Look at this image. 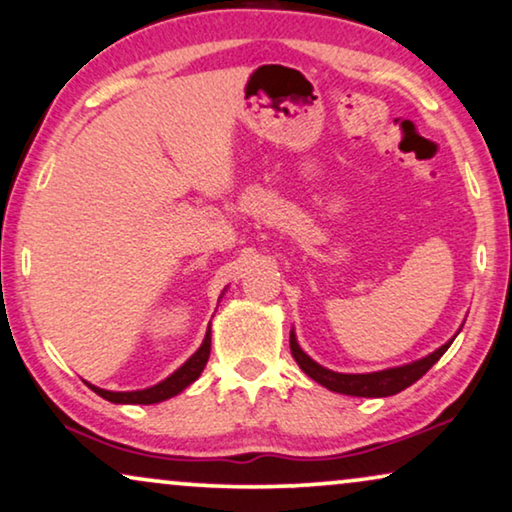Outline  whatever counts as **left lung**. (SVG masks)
<instances>
[{"label": "left lung", "instance_id": "left-lung-1", "mask_svg": "<svg viewBox=\"0 0 512 512\" xmlns=\"http://www.w3.org/2000/svg\"><path fill=\"white\" fill-rule=\"evenodd\" d=\"M452 342L440 346L438 351H433L431 356L417 360V363L393 367V370H384V372H372V374H339V372L325 370L323 365H318L316 360H311L302 349H299L295 335H290V351H292V358L297 360V365L302 367V370L309 374L313 381H318L320 386L330 388V391H335V393H344V395H360V398H384V395H395V393L405 391L407 386H412L414 381L424 377V374L431 370L435 363H438V360L442 358V353L449 349V344Z\"/></svg>", "mask_w": 512, "mask_h": 512}]
</instances>
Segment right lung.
Wrapping results in <instances>:
<instances>
[{
    "mask_svg": "<svg viewBox=\"0 0 512 512\" xmlns=\"http://www.w3.org/2000/svg\"><path fill=\"white\" fill-rule=\"evenodd\" d=\"M208 356H210V330H208L206 339H203L201 349L196 351L194 356L180 367V370L170 374L166 381H161V384L145 388V391H131V393H114V391H102V388L91 386V384L88 386H91L93 391L100 395V398L109 400V403L154 405V403H161V400H166V398H173V395L185 391V388L192 384L194 379H199V374L203 372V367H206V363H208Z\"/></svg>",
    "mask_w": 512,
    "mask_h": 512,
    "instance_id": "add662e5",
    "label": "right lung"
}]
</instances>
